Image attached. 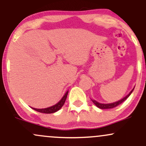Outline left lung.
<instances>
[{"label": "left lung", "instance_id": "8db88e82", "mask_svg": "<svg viewBox=\"0 0 146 146\" xmlns=\"http://www.w3.org/2000/svg\"><path fill=\"white\" fill-rule=\"evenodd\" d=\"M133 90H134V88L131 90V91L130 92V93H129V94L127 95V96H125V98H123V99H122V100H119V101H118V102H114V103H111V104H100V103H99V102L95 101V100H92V102H93V103H94V104H95V106H98V108H101V109H109V108H115V107L117 106H118V105L121 104L122 102H124L125 100H126V99L128 98L129 96H130V94H131V93H132V92L133 91Z\"/></svg>", "mask_w": 146, "mask_h": 146}]
</instances>
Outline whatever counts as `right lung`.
I'll list each match as a JSON object with an SVG mask.
<instances>
[{
	"instance_id": "obj_1",
	"label": "right lung",
	"mask_w": 146,
	"mask_h": 146,
	"mask_svg": "<svg viewBox=\"0 0 146 146\" xmlns=\"http://www.w3.org/2000/svg\"><path fill=\"white\" fill-rule=\"evenodd\" d=\"M68 91L66 92L65 93V95H64V97L62 98V100L58 102V104H56V105L53 106L48 107V108H42V109H38V108H33V110H36V111L40 112V113H46V114H50V113H53L55 112H57L58 110H59L60 108L62 107V106L64 104L65 101H66V98H67V95H68Z\"/></svg>"
}]
</instances>
